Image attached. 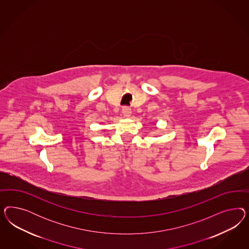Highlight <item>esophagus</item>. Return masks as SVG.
<instances>
[{
    "label": "esophagus",
    "instance_id": "34e87169",
    "mask_svg": "<svg viewBox=\"0 0 249 249\" xmlns=\"http://www.w3.org/2000/svg\"><path fill=\"white\" fill-rule=\"evenodd\" d=\"M122 113H123L124 116H126V117H129L131 115V109L128 107H124L122 108Z\"/></svg>",
    "mask_w": 249,
    "mask_h": 249
}]
</instances>
